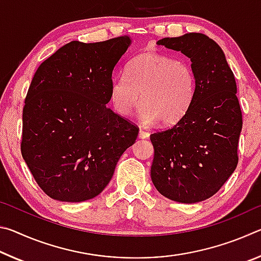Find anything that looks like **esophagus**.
Instances as JSON below:
<instances>
[{
	"label": "esophagus",
	"instance_id": "34e87169",
	"mask_svg": "<svg viewBox=\"0 0 261 261\" xmlns=\"http://www.w3.org/2000/svg\"><path fill=\"white\" fill-rule=\"evenodd\" d=\"M139 138L140 139H146V138H148L149 137V132L148 131H146V130H144V129H139Z\"/></svg>",
	"mask_w": 261,
	"mask_h": 261
}]
</instances>
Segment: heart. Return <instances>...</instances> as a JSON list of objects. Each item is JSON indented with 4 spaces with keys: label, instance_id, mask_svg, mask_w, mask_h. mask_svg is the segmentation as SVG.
I'll return each mask as SVG.
<instances>
[{
    "label": "heart",
    "instance_id": "1",
    "mask_svg": "<svg viewBox=\"0 0 261 261\" xmlns=\"http://www.w3.org/2000/svg\"><path fill=\"white\" fill-rule=\"evenodd\" d=\"M196 93V76L187 61L160 53H143L126 67L125 76L110 84L109 100L115 112L127 116L138 103L145 124L160 121L171 125L182 118Z\"/></svg>",
    "mask_w": 261,
    "mask_h": 261
}]
</instances>
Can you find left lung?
I'll use <instances>...</instances> for the list:
<instances>
[{
    "label": "left lung",
    "mask_w": 261,
    "mask_h": 261,
    "mask_svg": "<svg viewBox=\"0 0 261 261\" xmlns=\"http://www.w3.org/2000/svg\"><path fill=\"white\" fill-rule=\"evenodd\" d=\"M156 43L191 60L196 93L175 125L149 137L152 182L168 199L194 204L218 192L237 167L243 121L235 77L223 50L205 34L187 33Z\"/></svg>",
    "instance_id": "8db88e82"
}]
</instances>
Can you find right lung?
Segmentation results:
<instances>
[{"instance_id": "right-lung-1", "label": "right lung", "mask_w": 261, "mask_h": 261, "mask_svg": "<svg viewBox=\"0 0 261 261\" xmlns=\"http://www.w3.org/2000/svg\"><path fill=\"white\" fill-rule=\"evenodd\" d=\"M129 37L71 41L42 62L23 109L21 155L55 200L81 202L103 191L138 127L107 107L113 71Z\"/></svg>"}]
</instances>
